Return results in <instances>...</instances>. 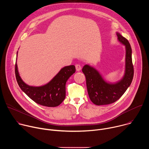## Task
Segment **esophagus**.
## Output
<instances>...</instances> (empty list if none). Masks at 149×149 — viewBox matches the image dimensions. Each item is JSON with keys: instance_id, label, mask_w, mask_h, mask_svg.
<instances>
[{"instance_id": "esophagus-1", "label": "esophagus", "mask_w": 149, "mask_h": 149, "mask_svg": "<svg viewBox=\"0 0 149 149\" xmlns=\"http://www.w3.org/2000/svg\"><path fill=\"white\" fill-rule=\"evenodd\" d=\"M75 68H76V70L77 71H79L81 70V67L79 64H77L75 65Z\"/></svg>"}]
</instances>
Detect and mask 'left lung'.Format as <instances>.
<instances>
[{"instance_id": "8db88e82", "label": "left lung", "mask_w": 149, "mask_h": 149, "mask_svg": "<svg viewBox=\"0 0 149 149\" xmlns=\"http://www.w3.org/2000/svg\"><path fill=\"white\" fill-rule=\"evenodd\" d=\"M118 40L125 46V72L123 78L116 82L106 81L101 74L94 67L85 65L82 72L86 78L88 94L91 101L95 105H107L118 100L129 87L134 75L132 63V51L127 39L120 33H116Z\"/></svg>"}]
</instances>
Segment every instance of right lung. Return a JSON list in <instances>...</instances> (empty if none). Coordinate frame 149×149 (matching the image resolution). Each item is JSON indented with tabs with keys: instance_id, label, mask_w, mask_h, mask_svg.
<instances>
[{
	"instance_id": "add662e5",
	"label": "right lung",
	"mask_w": 149,
	"mask_h": 149,
	"mask_svg": "<svg viewBox=\"0 0 149 149\" xmlns=\"http://www.w3.org/2000/svg\"><path fill=\"white\" fill-rule=\"evenodd\" d=\"M75 72L74 65L64 67L47 84L33 87L23 81L19 75L16 62L15 64L16 78L20 89L36 103L49 107H56L64 100L66 82Z\"/></svg>"
}]
</instances>
